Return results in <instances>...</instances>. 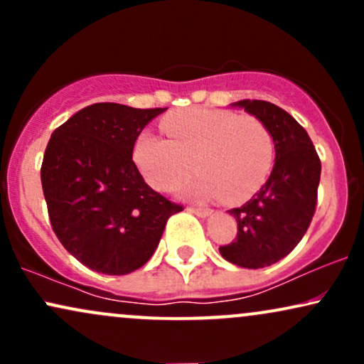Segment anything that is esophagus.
<instances>
[{
  "mask_svg": "<svg viewBox=\"0 0 364 364\" xmlns=\"http://www.w3.org/2000/svg\"><path fill=\"white\" fill-rule=\"evenodd\" d=\"M188 210L191 212V214H195V215H198V217H207V215H210V208H207V207H196V205H190L188 207Z\"/></svg>",
  "mask_w": 364,
  "mask_h": 364,
  "instance_id": "esophagus-1",
  "label": "esophagus"
}]
</instances>
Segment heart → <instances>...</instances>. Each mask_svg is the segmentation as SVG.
<instances>
[{"label": "heart", "instance_id": "b5f03b06", "mask_svg": "<svg viewBox=\"0 0 364 364\" xmlns=\"http://www.w3.org/2000/svg\"><path fill=\"white\" fill-rule=\"evenodd\" d=\"M162 129L169 140L141 133L133 145L141 174L161 191L181 185L195 164L200 176L188 185V193L237 203L260 190L272 171L274 135L255 116L188 107L166 116Z\"/></svg>", "mask_w": 364, "mask_h": 364}]
</instances>
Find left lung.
<instances>
[{
	"label": "left lung",
	"instance_id": "left-lung-1",
	"mask_svg": "<svg viewBox=\"0 0 364 364\" xmlns=\"http://www.w3.org/2000/svg\"><path fill=\"white\" fill-rule=\"evenodd\" d=\"M270 128L275 162L265 185L245 205L231 208L237 223L232 243L220 246L228 262L262 269L289 255L310 228L316 208L321 164L306 129L289 112L267 101L235 102Z\"/></svg>",
	"mask_w": 364,
	"mask_h": 364
}]
</instances>
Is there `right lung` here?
<instances>
[{
	"label": "right lung",
	"mask_w": 364,
	"mask_h": 364,
	"mask_svg": "<svg viewBox=\"0 0 364 364\" xmlns=\"http://www.w3.org/2000/svg\"><path fill=\"white\" fill-rule=\"evenodd\" d=\"M166 107L97 102L58 127L41 181L53 231L95 272L124 275L156 252L166 223L183 205L154 191L133 162V145Z\"/></svg>",
	"instance_id": "1"
}]
</instances>
